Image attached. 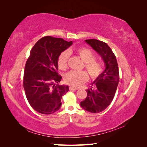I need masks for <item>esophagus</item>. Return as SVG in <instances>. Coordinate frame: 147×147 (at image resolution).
Instances as JSON below:
<instances>
[{
	"label": "esophagus",
	"mask_w": 147,
	"mask_h": 147,
	"mask_svg": "<svg viewBox=\"0 0 147 147\" xmlns=\"http://www.w3.org/2000/svg\"><path fill=\"white\" fill-rule=\"evenodd\" d=\"M69 90H74V91H75V90H78V88H75V87H73V86H70L69 87Z\"/></svg>",
	"instance_id": "esophagus-1"
}]
</instances>
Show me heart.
Listing matches in <instances>:
<instances>
[{
    "mask_svg": "<svg viewBox=\"0 0 147 147\" xmlns=\"http://www.w3.org/2000/svg\"><path fill=\"white\" fill-rule=\"evenodd\" d=\"M72 52V50H69L68 51L62 52L59 55L57 64L61 69L65 70L67 68L69 55ZM75 53L82 61L85 62V67L92 79H95L100 75L104 70L103 64L100 62L95 60V55L92 51L87 48L82 47L76 49ZM88 78V74L85 71H71L65 75L64 81L68 85L78 87L87 82Z\"/></svg>",
    "mask_w": 147,
    "mask_h": 147,
    "instance_id": "1",
    "label": "heart"
}]
</instances>
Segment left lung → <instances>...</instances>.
<instances>
[{"instance_id": "obj_1", "label": "left lung", "mask_w": 147, "mask_h": 147, "mask_svg": "<svg viewBox=\"0 0 147 147\" xmlns=\"http://www.w3.org/2000/svg\"><path fill=\"white\" fill-rule=\"evenodd\" d=\"M85 42L101 56L105 68L92 84V88L86 90V97L80 105L85 111L98 113L105 110L114 97L119 80V67L116 57L107 43L96 39L86 40Z\"/></svg>"}]
</instances>
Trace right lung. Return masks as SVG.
<instances>
[{
  "instance_id": "1",
  "label": "right lung",
  "mask_w": 147,
  "mask_h": 147,
  "mask_svg": "<svg viewBox=\"0 0 147 147\" xmlns=\"http://www.w3.org/2000/svg\"><path fill=\"white\" fill-rule=\"evenodd\" d=\"M72 44V41L47 36L31 50L24 67L23 87L29 104L39 113L51 114L61 108L62 96L69 91V86L57 85L62 79L57 73V61Z\"/></svg>"
}]
</instances>
